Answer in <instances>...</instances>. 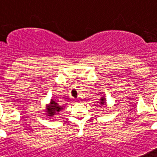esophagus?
I'll list each match as a JSON object with an SVG mask.
<instances>
[{
	"instance_id": "esophagus-1",
	"label": "esophagus",
	"mask_w": 157,
	"mask_h": 157,
	"mask_svg": "<svg viewBox=\"0 0 157 157\" xmlns=\"http://www.w3.org/2000/svg\"><path fill=\"white\" fill-rule=\"evenodd\" d=\"M76 102H80V99H79V98H76Z\"/></svg>"
}]
</instances>
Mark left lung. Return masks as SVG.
Wrapping results in <instances>:
<instances>
[{"label":"left lung","instance_id":"left-lung-1","mask_svg":"<svg viewBox=\"0 0 157 157\" xmlns=\"http://www.w3.org/2000/svg\"><path fill=\"white\" fill-rule=\"evenodd\" d=\"M99 104H100L101 106H104V107L105 106H107V98H105L104 95L99 98Z\"/></svg>","mask_w":157,"mask_h":157}]
</instances>
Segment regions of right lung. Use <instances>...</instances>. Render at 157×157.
Returning a JSON list of instances; mask_svg holds the SVG:
<instances>
[{
  "mask_svg": "<svg viewBox=\"0 0 157 157\" xmlns=\"http://www.w3.org/2000/svg\"><path fill=\"white\" fill-rule=\"evenodd\" d=\"M64 107L65 105H59L54 99L51 98L50 103L45 106V109L44 111H45V114L46 115V117L50 118H55V116L59 114V112H62Z\"/></svg>",
  "mask_w": 157,
  "mask_h": 157,
  "instance_id": "obj_1",
  "label": "right lung"
}]
</instances>
